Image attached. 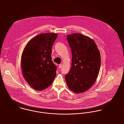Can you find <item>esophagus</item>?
<instances>
[{
    "mask_svg": "<svg viewBox=\"0 0 124 124\" xmlns=\"http://www.w3.org/2000/svg\"><path fill=\"white\" fill-rule=\"evenodd\" d=\"M62 64H59V68H61L62 67Z\"/></svg>",
    "mask_w": 124,
    "mask_h": 124,
    "instance_id": "obj_1",
    "label": "esophagus"
}]
</instances>
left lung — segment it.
<instances>
[{
  "instance_id": "8db88e82",
  "label": "left lung",
  "mask_w": 124,
  "mask_h": 124,
  "mask_svg": "<svg viewBox=\"0 0 124 124\" xmlns=\"http://www.w3.org/2000/svg\"><path fill=\"white\" fill-rule=\"evenodd\" d=\"M72 53L71 67L65 79L69 88L75 93H84L97 79L101 65L100 52L94 41L80 33L67 36Z\"/></svg>"
}]
</instances>
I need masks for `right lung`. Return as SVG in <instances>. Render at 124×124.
Listing matches in <instances>:
<instances>
[{
    "mask_svg": "<svg viewBox=\"0 0 124 124\" xmlns=\"http://www.w3.org/2000/svg\"><path fill=\"white\" fill-rule=\"evenodd\" d=\"M58 37L53 33L36 36L27 44L21 56L23 76L34 89L42 91L50 86L56 75L57 66L52 60V48Z\"/></svg>",
    "mask_w": 124,
    "mask_h": 124,
    "instance_id": "1",
    "label": "right lung"
}]
</instances>
